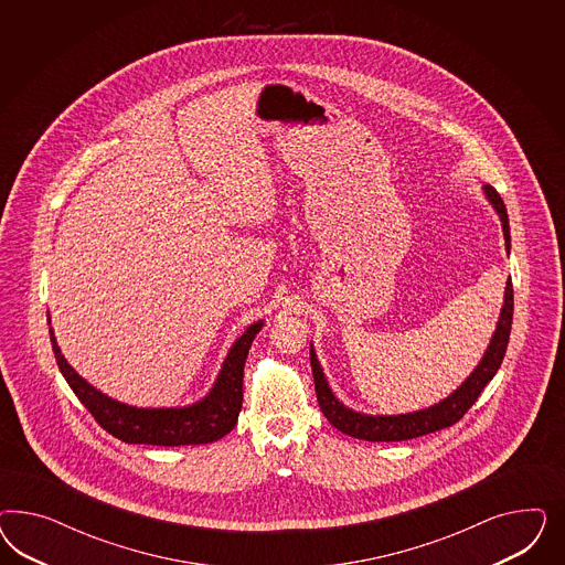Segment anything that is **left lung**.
<instances>
[{
  "label": "left lung",
  "instance_id": "8db88e82",
  "mask_svg": "<svg viewBox=\"0 0 565 565\" xmlns=\"http://www.w3.org/2000/svg\"><path fill=\"white\" fill-rule=\"evenodd\" d=\"M484 199L489 201V205L495 209L503 230V238H505V250L510 255V220H508V211L501 201V196L497 194V190L489 184L482 186ZM513 317V288L512 279H508L505 284V294H503V307L499 312V321H497L493 338L487 345L482 359L475 366V371L463 379L462 385L458 390H454L451 394L444 397L439 404H433L423 411L406 412V414H392V416H383V414H362V412L352 411L348 406H343L342 402L331 392L329 383H327L326 373L319 364V359L315 354V348L310 343V366H312V379H315V392L319 406L326 414L327 420L342 430L345 435L362 439V441H408L414 437H423L428 433L441 430V428L451 427L462 418L466 412L470 411V406L479 399L480 392L484 390V385L495 376L501 360L505 356L508 342H510V331H512Z\"/></svg>",
  "mask_w": 565,
  "mask_h": 565
}]
</instances>
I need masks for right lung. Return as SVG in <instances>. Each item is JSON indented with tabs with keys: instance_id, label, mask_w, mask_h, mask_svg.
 <instances>
[{
	"instance_id": "obj_1",
	"label": "right lung",
	"mask_w": 565,
	"mask_h": 565,
	"mask_svg": "<svg viewBox=\"0 0 565 565\" xmlns=\"http://www.w3.org/2000/svg\"><path fill=\"white\" fill-rule=\"evenodd\" d=\"M47 321L52 323V319ZM260 327L263 321L246 327V331L232 343L227 356L223 360L222 371L209 394L203 399L182 408H138L103 394L70 366L68 360L64 359L57 345L52 327L50 335L55 362L62 375L68 381L76 397L85 404L86 411L95 416V420L109 435H114L124 444L178 447L213 444L236 427L242 408L244 362Z\"/></svg>"
}]
</instances>
